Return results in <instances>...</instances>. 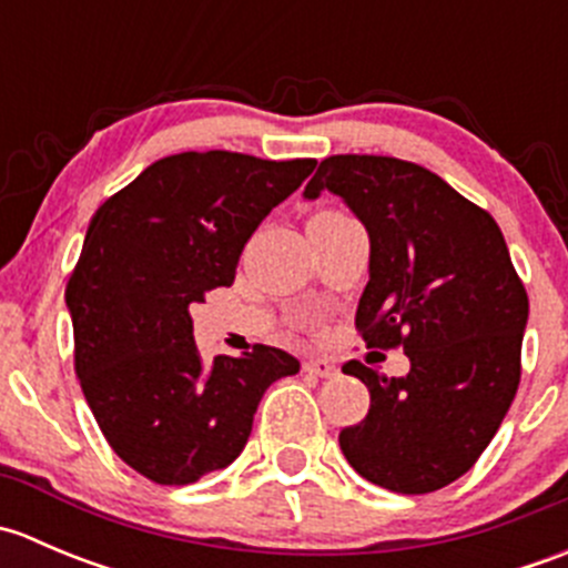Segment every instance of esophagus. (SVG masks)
<instances>
[{
  "mask_svg": "<svg viewBox=\"0 0 568 568\" xmlns=\"http://www.w3.org/2000/svg\"><path fill=\"white\" fill-rule=\"evenodd\" d=\"M302 368H305V374L318 376V379H329V376L337 374L335 363H329V359H307Z\"/></svg>",
  "mask_w": 568,
  "mask_h": 568,
  "instance_id": "esophagus-1",
  "label": "esophagus"
}]
</instances>
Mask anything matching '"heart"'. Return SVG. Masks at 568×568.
Returning a JSON list of instances; mask_svg holds the SVG:
<instances>
[{
	"instance_id": "1",
	"label": "heart",
	"mask_w": 568,
	"mask_h": 568,
	"mask_svg": "<svg viewBox=\"0 0 568 568\" xmlns=\"http://www.w3.org/2000/svg\"><path fill=\"white\" fill-rule=\"evenodd\" d=\"M326 214H335V211H326Z\"/></svg>"
}]
</instances>
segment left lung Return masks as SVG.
I'll return each mask as SVG.
<instances>
[{
	"mask_svg": "<svg viewBox=\"0 0 568 568\" xmlns=\"http://www.w3.org/2000/svg\"><path fill=\"white\" fill-rule=\"evenodd\" d=\"M343 197L371 239L357 305L368 348H404L409 374L387 379L352 359L371 409L341 450L371 484L426 495L462 478L500 428L523 374L528 294L489 211L420 164L329 156L305 186Z\"/></svg>",
	"mask_w": 568,
	"mask_h": 568,
	"instance_id": "1",
	"label": "left lung"
}]
</instances>
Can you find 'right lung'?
<instances>
[{"label": "right lung", "instance_id": "right-lung-1", "mask_svg": "<svg viewBox=\"0 0 568 568\" xmlns=\"http://www.w3.org/2000/svg\"><path fill=\"white\" fill-rule=\"evenodd\" d=\"M313 168L316 159L175 153L90 220L65 288L73 365L106 443L153 484L186 486L227 467L266 387L300 371L261 343L205 363L189 307L233 283L244 244Z\"/></svg>", "mask_w": 568, "mask_h": 568}]
</instances>
